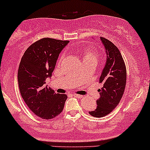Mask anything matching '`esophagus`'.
<instances>
[{
  "mask_svg": "<svg viewBox=\"0 0 150 150\" xmlns=\"http://www.w3.org/2000/svg\"><path fill=\"white\" fill-rule=\"evenodd\" d=\"M73 96H75V97H76V98H81V97H82V96L79 94H73Z\"/></svg>",
  "mask_w": 150,
  "mask_h": 150,
  "instance_id": "obj_1",
  "label": "esophagus"
}]
</instances>
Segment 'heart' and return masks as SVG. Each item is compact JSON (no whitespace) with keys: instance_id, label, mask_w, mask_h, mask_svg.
<instances>
[{"instance_id":"obj_1","label":"heart","mask_w":150,"mask_h":150,"mask_svg":"<svg viewBox=\"0 0 150 150\" xmlns=\"http://www.w3.org/2000/svg\"><path fill=\"white\" fill-rule=\"evenodd\" d=\"M84 58H96V55L91 52H86L84 56Z\"/></svg>"}]
</instances>
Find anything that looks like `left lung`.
<instances>
[{
	"mask_svg": "<svg viewBox=\"0 0 150 150\" xmlns=\"http://www.w3.org/2000/svg\"><path fill=\"white\" fill-rule=\"evenodd\" d=\"M105 50L106 62L99 78L103 87L98 89L100 97L96 100L97 106L89 114L94 117L105 116L121 100L126 85V69L118 47L106 38H100Z\"/></svg>",
	"mask_w": 150,
	"mask_h": 150,
	"instance_id": "1",
	"label": "left lung"
}]
</instances>
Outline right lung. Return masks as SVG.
<instances>
[{
    "instance_id": "1",
    "label": "right lung",
    "mask_w": 150,
    "mask_h": 150,
    "mask_svg": "<svg viewBox=\"0 0 150 150\" xmlns=\"http://www.w3.org/2000/svg\"><path fill=\"white\" fill-rule=\"evenodd\" d=\"M69 42L45 38L32 44L21 60L18 73L21 95L29 109L41 119H53L64 109L67 96L55 93L45 86V81L52 76L59 54Z\"/></svg>"
}]
</instances>
